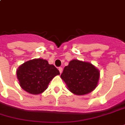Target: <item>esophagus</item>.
I'll list each match as a JSON object with an SVG mask.
<instances>
[{"instance_id":"obj_1","label":"esophagus","mask_w":125,"mask_h":125,"mask_svg":"<svg viewBox=\"0 0 125 125\" xmlns=\"http://www.w3.org/2000/svg\"><path fill=\"white\" fill-rule=\"evenodd\" d=\"M58 70H59V71H60V73H62V71H63L62 67H59Z\"/></svg>"}]
</instances>
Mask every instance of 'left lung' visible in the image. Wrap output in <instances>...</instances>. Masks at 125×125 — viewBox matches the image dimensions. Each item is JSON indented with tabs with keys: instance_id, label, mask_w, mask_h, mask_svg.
<instances>
[{
	"instance_id": "1",
	"label": "left lung",
	"mask_w": 125,
	"mask_h": 125,
	"mask_svg": "<svg viewBox=\"0 0 125 125\" xmlns=\"http://www.w3.org/2000/svg\"><path fill=\"white\" fill-rule=\"evenodd\" d=\"M100 72L93 65L78 60H73L63 69L61 74L62 79L71 93L83 95L96 88Z\"/></svg>"
}]
</instances>
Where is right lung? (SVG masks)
Instances as JSON below:
<instances>
[{"label":"right lung","mask_w":125,"mask_h":125,"mask_svg":"<svg viewBox=\"0 0 125 125\" xmlns=\"http://www.w3.org/2000/svg\"><path fill=\"white\" fill-rule=\"evenodd\" d=\"M59 74L54 65L40 58L27 61L17 70V77L21 88L33 95L43 93L52 78Z\"/></svg>","instance_id":"obj_1"}]
</instances>
